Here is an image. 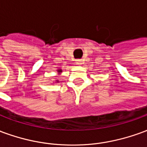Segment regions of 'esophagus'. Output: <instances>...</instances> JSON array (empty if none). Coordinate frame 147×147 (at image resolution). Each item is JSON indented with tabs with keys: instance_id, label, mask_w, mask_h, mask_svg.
I'll return each instance as SVG.
<instances>
[{
	"instance_id": "obj_1",
	"label": "esophagus",
	"mask_w": 147,
	"mask_h": 147,
	"mask_svg": "<svg viewBox=\"0 0 147 147\" xmlns=\"http://www.w3.org/2000/svg\"><path fill=\"white\" fill-rule=\"evenodd\" d=\"M76 63V64H78V65H81V64H83V62H82L81 60H77Z\"/></svg>"
}]
</instances>
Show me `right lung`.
<instances>
[{
    "mask_svg": "<svg viewBox=\"0 0 147 147\" xmlns=\"http://www.w3.org/2000/svg\"><path fill=\"white\" fill-rule=\"evenodd\" d=\"M57 75H59V76H60V75H61V73H62V70H61V68H59V69H57ZM59 82H60V81H59V80H56V81H55V83H59Z\"/></svg>",
    "mask_w": 147,
    "mask_h": 147,
    "instance_id": "1",
    "label": "right lung"
}]
</instances>
